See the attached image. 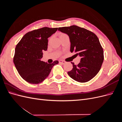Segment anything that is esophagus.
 <instances>
[{
  "label": "esophagus",
  "mask_w": 122,
  "mask_h": 122,
  "mask_svg": "<svg viewBox=\"0 0 122 122\" xmlns=\"http://www.w3.org/2000/svg\"><path fill=\"white\" fill-rule=\"evenodd\" d=\"M59 62H60V63H61V64H62V65H64V64H66V61H59Z\"/></svg>",
  "instance_id": "1"
}]
</instances>
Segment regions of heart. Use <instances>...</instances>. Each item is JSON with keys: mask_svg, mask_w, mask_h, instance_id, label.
Masks as SVG:
<instances>
[{"mask_svg": "<svg viewBox=\"0 0 122 122\" xmlns=\"http://www.w3.org/2000/svg\"><path fill=\"white\" fill-rule=\"evenodd\" d=\"M58 35H59V37H60V39L62 37V36H64L67 35H66L65 34H64V33H60Z\"/></svg>", "mask_w": 122, "mask_h": 122, "instance_id": "1", "label": "heart"}]
</instances>
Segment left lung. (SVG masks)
<instances>
[{
	"mask_svg": "<svg viewBox=\"0 0 122 122\" xmlns=\"http://www.w3.org/2000/svg\"><path fill=\"white\" fill-rule=\"evenodd\" d=\"M58 30L68 35L70 51L81 57L77 65L71 62L73 68L68 72L69 76L79 82H86L93 78L99 72L104 60L103 50L97 36L76 25L59 27Z\"/></svg>",
	"mask_w": 122,
	"mask_h": 122,
	"instance_id": "8db88e82",
	"label": "left lung"
}]
</instances>
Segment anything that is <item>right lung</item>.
<instances>
[{
  "label": "right lung",
  "mask_w": 122,
  "mask_h": 122,
  "mask_svg": "<svg viewBox=\"0 0 122 122\" xmlns=\"http://www.w3.org/2000/svg\"><path fill=\"white\" fill-rule=\"evenodd\" d=\"M58 28L43 27L26 34L15 48L14 63L19 75L24 80L32 84H38L48 76L53 67L52 64L41 61L43 51L48 47V38L56 32Z\"/></svg>",
  "instance_id": "add662e5"
}]
</instances>
